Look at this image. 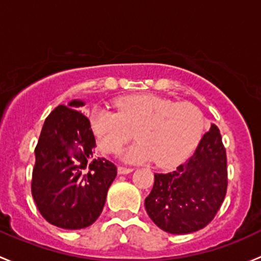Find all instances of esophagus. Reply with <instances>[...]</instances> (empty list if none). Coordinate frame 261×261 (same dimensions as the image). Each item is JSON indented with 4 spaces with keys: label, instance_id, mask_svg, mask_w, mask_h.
Masks as SVG:
<instances>
[{
    "label": "esophagus",
    "instance_id": "34e87169",
    "mask_svg": "<svg viewBox=\"0 0 261 261\" xmlns=\"http://www.w3.org/2000/svg\"><path fill=\"white\" fill-rule=\"evenodd\" d=\"M132 171H133V168H129V167H123V166H119V167H118V173H119V174H127V173H130Z\"/></svg>",
    "mask_w": 261,
    "mask_h": 261
}]
</instances>
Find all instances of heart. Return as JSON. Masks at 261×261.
Instances as JSON below:
<instances>
[{"label":"heart","mask_w":261,"mask_h":261,"mask_svg":"<svg viewBox=\"0 0 261 261\" xmlns=\"http://www.w3.org/2000/svg\"><path fill=\"white\" fill-rule=\"evenodd\" d=\"M118 112L94 109L90 127L99 148L113 153L136 137V144L123 152L128 162L154 161L168 168L186 160L205 129L202 112L190 103H177L155 95L127 96L118 101Z\"/></svg>","instance_id":"1"}]
</instances>
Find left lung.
Returning <instances> with one entry per match:
<instances>
[{"label":"left lung","instance_id":"8db88e82","mask_svg":"<svg viewBox=\"0 0 261 261\" xmlns=\"http://www.w3.org/2000/svg\"><path fill=\"white\" fill-rule=\"evenodd\" d=\"M226 190V150L219 128L211 124L186 163L168 173H154L144 206L160 229L177 235L190 233L210 224Z\"/></svg>","mask_w":261,"mask_h":261}]
</instances>
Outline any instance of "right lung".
I'll use <instances>...</instances> for the list:
<instances>
[{
  "label": "right lung",
  "mask_w": 261,
  "mask_h": 261,
  "mask_svg": "<svg viewBox=\"0 0 261 261\" xmlns=\"http://www.w3.org/2000/svg\"><path fill=\"white\" fill-rule=\"evenodd\" d=\"M82 100L59 106L45 119L35 148L31 192L47 222L66 230L90 226L100 216L117 167L95 158L90 122Z\"/></svg>",
  "instance_id": "right-lung-1"
}]
</instances>
